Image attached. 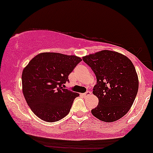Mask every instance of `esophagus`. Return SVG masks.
Returning <instances> with one entry per match:
<instances>
[{
    "label": "esophagus",
    "mask_w": 153,
    "mask_h": 153,
    "mask_svg": "<svg viewBox=\"0 0 153 153\" xmlns=\"http://www.w3.org/2000/svg\"><path fill=\"white\" fill-rule=\"evenodd\" d=\"M82 95H83V96H85V97H86V96H89L91 95V92L90 91H86L85 93H84V94H82Z\"/></svg>",
    "instance_id": "obj_1"
}]
</instances>
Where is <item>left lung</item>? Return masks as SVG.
I'll return each mask as SVG.
<instances>
[{
    "label": "left lung",
    "mask_w": 153,
    "mask_h": 153,
    "mask_svg": "<svg viewBox=\"0 0 153 153\" xmlns=\"http://www.w3.org/2000/svg\"><path fill=\"white\" fill-rule=\"evenodd\" d=\"M82 60L97 80L93 94L99 99V104L91 110L92 114L105 122L122 118L130 109L138 91V77L131 61L110 50L85 56Z\"/></svg>",
    "instance_id": "1"
}]
</instances>
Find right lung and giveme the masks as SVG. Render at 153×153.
Returning <instances> with one entry per match:
<instances>
[{"instance_id":"right-lung-1","label":"right lung","mask_w":153,"mask_h":153,"mask_svg":"<svg viewBox=\"0 0 153 153\" xmlns=\"http://www.w3.org/2000/svg\"><path fill=\"white\" fill-rule=\"evenodd\" d=\"M82 61L55 52L37 54L22 73L23 94L33 113L42 120L57 122L68 114L79 94L64 88L68 75Z\"/></svg>"}]
</instances>
